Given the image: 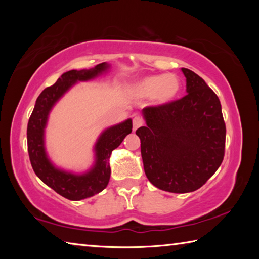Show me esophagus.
<instances>
[{"mask_svg":"<svg viewBox=\"0 0 259 259\" xmlns=\"http://www.w3.org/2000/svg\"><path fill=\"white\" fill-rule=\"evenodd\" d=\"M133 123H134V130L138 129L139 126H142L144 124V120L142 116H135L134 120H133Z\"/></svg>","mask_w":259,"mask_h":259,"instance_id":"34e87169","label":"esophagus"}]
</instances>
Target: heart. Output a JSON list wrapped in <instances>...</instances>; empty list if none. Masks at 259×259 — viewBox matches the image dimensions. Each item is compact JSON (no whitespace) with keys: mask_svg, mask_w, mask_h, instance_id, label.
I'll return each instance as SVG.
<instances>
[{"mask_svg":"<svg viewBox=\"0 0 259 259\" xmlns=\"http://www.w3.org/2000/svg\"><path fill=\"white\" fill-rule=\"evenodd\" d=\"M181 89L182 83L176 75H152L139 81L134 91L138 97H153L159 104H166L177 97Z\"/></svg>","mask_w":259,"mask_h":259,"instance_id":"heart-1","label":"heart"}]
</instances>
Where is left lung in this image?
<instances>
[{
  "label": "left lung",
  "mask_w": 259,
  "mask_h": 259,
  "mask_svg": "<svg viewBox=\"0 0 259 259\" xmlns=\"http://www.w3.org/2000/svg\"><path fill=\"white\" fill-rule=\"evenodd\" d=\"M182 71L187 95L144 108L146 126L136 130L148 181L171 193L199 190L225 154L226 126L219 98L198 74Z\"/></svg>",
  "instance_id": "obj_1"
}]
</instances>
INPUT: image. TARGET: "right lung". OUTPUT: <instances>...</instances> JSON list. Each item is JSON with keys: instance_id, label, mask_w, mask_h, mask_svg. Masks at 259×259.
<instances>
[{"instance_id": "obj_1", "label": "right lung", "mask_w": 259, "mask_h": 259, "mask_svg": "<svg viewBox=\"0 0 259 259\" xmlns=\"http://www.w3.org/2000/svg\"><path fill=\"white\" fill-rule=\"evenodd\" d=\"M107 67L108 65L106 63H102L91 69H82V71L72 69L64 73L54 85L46 88L40 94L28 120L27 147L34 172L55 192L72 201L91 198L107 186L111 177L109 156L113 150L120 146L125 136L133 131V121L129 119L123 123L105 130L96 144L97 160L95 166L88 174L77 176L56 169L48 160L43 145V131L47 123L48 114L57 100L76 81L90 80L104 72Z\"/></svg>"}]
</instances>
